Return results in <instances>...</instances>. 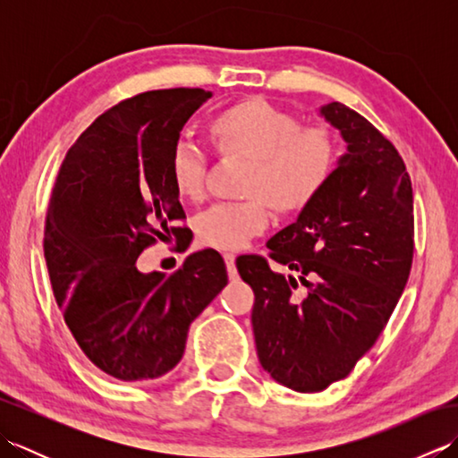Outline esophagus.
Segmentation results:
<instances>
[{
    "label": "esophagus",
    "instance_id": "esophagus-1",
    "mask_svg": "<svg viewBox=\"0 0 458 458\" xmlns=\"http://www.w3.org/2000/svg\"><path fill=\"white\" fill-rule=\"evenodd\" d=\"M224 261H226V269H228V276L232 281L238 279V269H236V256L230 254V251H226L224 254Z\"/></svg>",
    "mask_w": 458,
    "mask_h": 458
}]
</instances>
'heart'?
<instances>
[{
  "label": "heart",
  "mask_w": 458,
  "mask_h": 458,
  "mask_svg": "<svg viewBox=\"0 0 458 458\" xmlns=\"http://www.w3.org/2000/svg\"><path fill=\"white\" fill-rule=\"evenodd\" d=\"M208 141L220 159L248 163L242 177V200L220 202L199 214L200 244L238 250L264 232L269 207L279 216L303 212L333 177L338 138L328 123L299 125L293 114L264 98L242 100L207 125ZM208 161L197 145L177 141L169 157L173 189L184 200L204 197Z\"/></svg>",
  "instance_id": "b5f03b06"
}]
</instances>
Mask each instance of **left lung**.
I'll use <instances>...</instances> for the list:
<instances>
[{"instance_id": "obj_1", "label": "left lung", "mask_w": 458, "mask_h": 458, "mask_svg": "<svg viewBox=\"0 0 458 458\" xmlns=\"http://www.w3.org/2000/svg\"><path fill=\"white\" fill-rule=\"evenodd\" d=\"M320 114L348 143L333 177L297 222L267 242V258L240 256L254 291L251 327L264 369L295 392H320L376 344L400 301L413 261V191L395 145L340 102Z\"/></svg>"}]
</instances>
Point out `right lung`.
I'll return each instance as SVG.
<instances>
[{
    "label": "right lung",
    "instance_id": "obj_1",
    "mask_svg": "<svg viewBox=\"0 0 458 458\" xmlns=\"http://www.w3.org/2000/svg\"><path fill=\"white\" fill-rule=\"evenodd\" d=\"M210 96L151 90L112 106L68 149L48 200L43 250L56 305L86 358L122 382L177 366L191 323L228 284L212 248L171 276L135 266L157 240L184 242L169 157Z\"/></svg>",
    "mask_w": 458,
    "mask_h": 458
}]
</instances>
